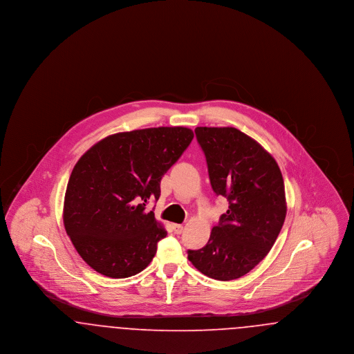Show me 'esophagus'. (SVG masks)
<instances>
[{"label":"esophagus","instance_id":"34e87169","mask_svg":"<svg viewBox=\"0 0 354 354\" xmlns=\"http://www.w3.org/2000/svg\"><path fill=\"white\" fill-rule=\"evenodd\" d=\"M172 228H174V232H175L176 235H180V234L183 232V230H185V227H183L182 224H174Z\"/></svg>","mask_w":354,"mask_h":354}]
</instances>
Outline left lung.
Returning a JSON list of instances; mask_svg holds the SVG:
<instances>
[{"label":"left lung","instance_id":"obj_1","mask_svg":"<svg viewBox=\"0 0 354 354\" xmlns=\"http://www.w3.org/2000/svg\"><path fill=\"white\" fill-rule=\"evenodd\" d=\"M216 195L230 203L208 243L188 251L203 274L235 280L252 270L270 251L286 215L281 171L270 152L235 127H196Z\"/></svg>","mask_w":354,"mask_h":354}]
</instances>
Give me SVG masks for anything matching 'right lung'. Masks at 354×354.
I'll return each instance as SVG.
<instances>
[{"label":"right lung","instance_id":"right-lung-1","mask_svg":"<svg viewBox=\"0 0 354 354\" xmlns=\"http://www.w3.org/2000/svg\"><path fill=\"white\" fill-rule=\"evenodd\" d=\"M194 138L187 127H152L109 135L71 171L64 224L73 245L98 273L113 279L145 270L167 235L149 201Z\"/></svg>","mask_w":354,"mask_h":354}]
</instances>
